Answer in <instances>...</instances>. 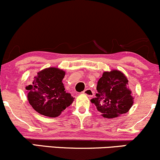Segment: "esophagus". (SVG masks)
Returning a JSON list of instances; mask_svg holds the SVG:
<instances>
[{
  "label": "esophagus",
  "mask_w": 160,
  "mask_h": 160,
  "mask_svg": "<svg viewBox=\"0 0 160 160\" xmlns=\"http://www.w3.org/2000/svg\"><path fill=\"white\" fill-rule=\"evenodd\" d=\"M82 93H83L84 95H87V96L89 97H92L93 95H94V92H93V91L91 89H86L82 92Z\"/></svg>",
  "instance_id": "esophagus-1"
}]
</instances>
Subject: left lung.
Returning <instances> with one entry per match:
<instances>
[{
    "mask_svg": "<svg viewBox=\"0 0 160 160\" xmlns=\"http://www.w3.org/2000/svg\"><path fill=\"white\" fill-rule=\"evenodd\" d=\"M128 80L117 70L104 72L97 84L98 93L91 99L97 110L105 118H113L126 113L133 104L132 92L128 88Z\"/></svg>",
    "mask_w": 160,
    "mask_h": 160,
    "instance_id": "left-lung-1",
    "label": "left lung"
}]
</instances>
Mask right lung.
Instances as JSON below:
<instances>
[{
	"mask_svg": "<svg viewBox=\"0 0 160 160\" xmlns=\"http://www.w3.org/2000/svg\"><path fill=\"white\" fill-rule=\"evenodd\" d=\"M65 71L49 68L38 73L32 84L26 87L28 100L37 112L46 117H56L73 102L74 98L65 91L62 80Z\"/></svg>",
	"mask_w": 160,
	"mask_h": 160,
	"instance_id": "obj_1",
	"label": "right lung"
}]
</instances>
